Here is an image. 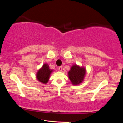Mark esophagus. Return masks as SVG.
I'll return each instance as SVG.
<instances>
[{"label":"esophagus","mask_w":123,"mask_h":123,"mask_svg":"<svg viewBox=\"0 0 123 123\" xmlns=\"http://www.w3.org/2000/svg\"><path fill=\"white\" fill-rule=\"evenodd\" d=\"M62 68H62V67L60 66V67H59V68H58V69H59L60 72H61L62 70Z\"/></svg>","instance_id":"1"}]
</instances>
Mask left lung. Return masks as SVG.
<instances>
[{"mask_svg": "<svg viewBox=\"0 0 123 123\" xmlns=\"http://www.w3.org/2000/svg\"><path fill=\"white\" fill-rule=\"evenodd\" d=\"M86 68L77 64H74L68 72V78L72 85H78L82 83L86 75Z\"/></svg>", "mask_w": 123, "mask_h": 123, "instance_id": "obj_1", "label": "left lung"}]
</instances>
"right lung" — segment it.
<instances>
[{
	"label": "right lung",
	"mask_w": 123,
	"mask_h": 123,
	"mask_svg": "<svg viewBox=\"0 0 123 123\" xmlns=\"http://www.w3.org/2000/svg\"><path fill=\"white\" fill-rule=\"evenodd\" d=\"M53 71V70L50 69L48 64L44 63L37 72L36 79L38 81L46 84L48 82L50 75Z\"/></svg>",
	"instance_id": "add662e5"
}]
</instances>
